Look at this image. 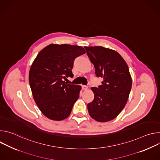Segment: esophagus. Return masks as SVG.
I'll return each instance as SVG.
<instances>
[{"label":"esophagus","instance_id":"esophagus-1","mask_svg":"<svg viewBox=\"0 0 160 160\" xmlns=\"http://www.w3.org/2000/svg\"><path fill=\"white\" fill-rule=\"evenodd\" d=\"M82 90H86L88 89V87L86 85H82Z\"/></svg>","mask_w":160,"mask_h":160}]
</instances>
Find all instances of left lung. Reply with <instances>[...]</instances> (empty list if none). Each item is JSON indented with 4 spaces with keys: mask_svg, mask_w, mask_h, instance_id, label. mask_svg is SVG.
Returning a JSON list of instances; mask_svg holds the SVG:
<instances>
[{
    "mask_svg": "<svg viewBox=\"0 0 160 160\" xmlns=\"http://www.w3.org/2000/svg\"><path fill=\"white\" fill-rule=\"evenodd\" d=\"M96 75L103 78L102 85L92 87L93 101L87 104L90 116L99 122L115 118L128 99L132 78L128 67L117 51L101 46L85 47Z\"/></svg>",
    "mask_w": 160,
    "mask_h": 160,
    "instance_id": "8db88e82",
    "label": "left lung"
}]
</instances>
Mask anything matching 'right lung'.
<instances>
[{
	"mask_svg": "<svg viewBox=\"0 0 160 160\" xmlns=\"http://www.w3.org/2000/svg\"><path fill=\"white\" fill-rule=\"evenodd\" d=\"M85 53L77 45L52 43L40 51L33 61L30 85L35 102L47 118L61 121L70 115L81 86L68 84L64 80L73 77L74 60Z\"/></svg>",
	"mask_w": 160,
	"mask_h": 160,
	"instance_id": "obj_1",
	"label": "right lung"
}]
</instances>
